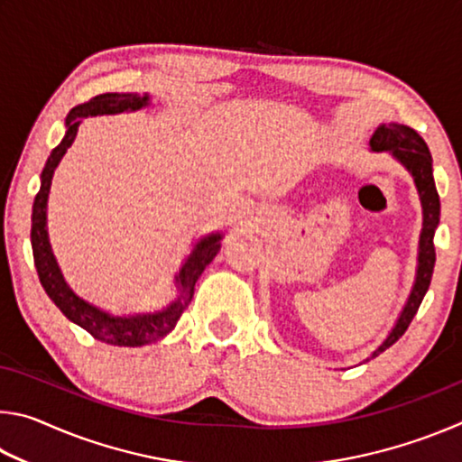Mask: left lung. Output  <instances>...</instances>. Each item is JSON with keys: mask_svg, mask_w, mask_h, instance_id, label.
I'll return each instance as SVG.
<instances>
[{"mask_svg": "<svg viewBox=\"0 0 462 462\" xmlns=\"http://www.w3.org/2000/svg\"><path fill=\"white\" fill-rule=\"evenodd\" d=\"M369 146L371 152H387L393 156V159L411 175L421 203V232L418 242L416 279H413L408 301H405V306L400 311V318L395 319L393 328L389 330L387 338L373 350L369 358H365V363H369L371 358L385 353L391 344L400 340L405 330H408V326L411 324L413 316H416L420 303L424 300L430 287V281H432L436 263L434 232L438 228V222H440V198H438L434 183L432 154H430L424 138L410 126L389 122L379 124V128L374 130V134L369 140Z\"/></svg>", "mask_w": 462, "mask_h": 462, "instance_id": "obj_1", "label": "left lung"}]
</instances>
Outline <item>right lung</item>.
I'll return each mask as SVG.
<instances>
[{
    "mask_svg": "<svg viewBox=\"0 0 462 462\" xmlns=\"http://www.w3.org/2000/svg\"><path fill=\"white\" fill-rule=\"evenodd\" d=\"M151 106V96H138V93H101L89 99L88 104H81L69 112L65 120V136L60 144L52 148L46 165L41 173V189H38L32 206V230H30V240H32L34 264L38 271V279L44 287L46 295L51 297L67 319L73 324L81 326L88 330L93 338L114 346H144L165 336L177 326L179 318L189 306L193 297V287L198 283L199 275L214 256L220 253L224 232H212L195 240L191 253L187 254L181 269L175 275V297L165 308L156 311H140V314H124L116 316L112 311H106L93 306L88 300L77 295L62 277V271L57 263V256L52 253L51 238H49V217H46V208H49V193L52 185V175L57 171L62 156L67 154L69 146L73 144L77 130L85 118L93 116H114L124 112H138V109Z\"/></svg>",
    "mask_w": 462,
    "mask_h": 462,
    "instance_id": "obj_1",
    "label": "right lung"
}]
</instances>
